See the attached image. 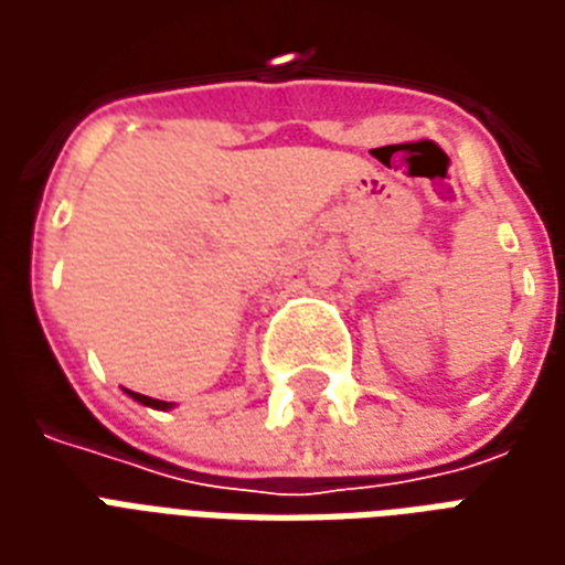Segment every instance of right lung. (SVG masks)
<instances>
[{
	"label": "right lung",
	"instance_id": "obj_1",
	"mask_svg": "<svg viewBox=\"0 0 565 565\" xmlns=\"http://www.w3.org/2000/svg\"><path fill=\"white\" fill-rule=\"evenodd\" d=\"M127 393L132 396V399H136V403L148 405V408H160V412L172 408V403H162V399H150V396H145V393H132V391H127Z\"/></svg>",
	"mask_w": 565,
	"mask_h": 565
}]
</instances>
